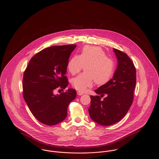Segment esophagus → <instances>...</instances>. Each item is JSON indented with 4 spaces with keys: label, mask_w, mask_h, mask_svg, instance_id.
Wrapping results in <instances>:
<instances>
[{
    "label": "esophagus",
    "mask_w": 159,
    "mask_h": 159,
    "mask_svg": "<svg viewBox=\"0 0 159 159\" xmlns=\"http://www.w3.org/2000/svg\"><path fill=\"white\" fill-rule=\"evenodd\" d=\"M77 95H79V96H82V95H83L84 93L83 92H82V91H78L77 92Z\"/></svg>",
    "instance_id": "esophagus-1"
}]
</instances>
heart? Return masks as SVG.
I'll use <instances>...</instances> for the list:
<instances>
[{"mask_svg": "<svg viewBox=\"0 0 159 159\" xmlns=\"http://www.w3.org/2000/svg\"><path fill=\"white\" fill-rule=\"evenodd\" d=\"M85 65V73L80 74L72 80V85L79 91H84L91 87L94 81L102 85L110 80L115 70L114 61L107 56L105 52L98 47L86 46L79 56H74L68 63V68L72 74L78 73Z\"/></svg>", "mask_w": 159, "mask_h": 159, "instance_id": "obj_1", "label": "heart"}]
</instances>
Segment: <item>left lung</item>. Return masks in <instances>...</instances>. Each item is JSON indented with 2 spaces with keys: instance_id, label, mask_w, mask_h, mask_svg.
I'll use <instances>...</instances> for the list:
<instances>
[{
  "instance_id": "obj_1",
  "label": "left lung",
  "mask_w": 159,
  "mask_h": 159,
  "mask_svg": "<svg viewBox=\"0 0 159 159\" xmlns=\"http://www.w3.org/2000/svg\"><path fill=\"white\" fill-rule=\"evenodd\" d=\"M117 67L113 77L94 91L100 96H91L88 109L91 119L102 126H109L122 120L130 108L136 84L134 65L128 56L113 48ZM103 95L106 98L101 99Z\"/></svg>"
}]
</instances>
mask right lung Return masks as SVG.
Instances as JSON below:
<instances>
[{
    "label": "right lung",
    "instance_id": "obj_1",
    "mask_svg": "<svg viewBox=\"0 0 159 159\" xmlns=\"http://www.w3.org/2000/svg\"><path fill=\"white\" fill-rule=\"evenodd\" d=\"M76 45L53 46L42 49L29 61L23 79V96L33 116L45 125L52 126L67 116L69 104L75 98L72 88L54 94L68 85L66 73L69 57Z\"/></svg>",
    "mask_w": 159,
    "mask_h": 159
}]
</instances>
